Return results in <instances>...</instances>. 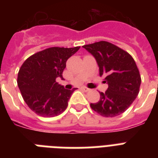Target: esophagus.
<instances>
[{"label":"esophagus","mask_w":158,"mask_h":158,"mask_svg":"<svg viewBox=\"0 0 158 158\" xmlns=\"http://www.w3.org/2000/svg\"><path fill=\"white\" fill-rule=\"evenodd\" d=\"M81 89H82V90H83V91H84V92L90 91V89H88V88H86V87H82Z\"/></svg>","instance_id":"34e87169"}]
</instances>
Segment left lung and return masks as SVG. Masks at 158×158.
Listing matches in <instances>:
<instances>
[{
    "label": "left lung",
    "mask_w": 158,
    "mask_h": 158,
    "mask_svg": "<svg viewBox=\"0 0 158 158\" xmlns=\"http://www.w3.org/2000/svg\"><path fill=\"white\" fill-rule=\"evenodd\" d=\"M96 59L99 75L105 77L108 89L90 106L104 117H114L130 107L139 92L141 76L135 60L127 52L106 41L83 46Z\"/></svg>",
    "instance_id": "left-lung-1"
}]
</instances>
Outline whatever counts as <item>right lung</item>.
Wrapping results in <instances>:
<instances>
[{
    "mask_svg": "<svg viewBox=\"0 0 158 158\" xmlns=\"http://www.w3.org/2000/svg\"><path fill=\"white\" fill-rule=\"evenodd\" d=\"M80 47L47 48L32 55L19 70L17 84L23 100L31 110L43 117L61 114L76 89H65L56 80L62 78L67 60Z\"/></svg>",
    "mask_w": 158,
    "mask_h": 158,
    "instance_id": "right-lung-1",
    "label": "right lung"
}]
</instances>
